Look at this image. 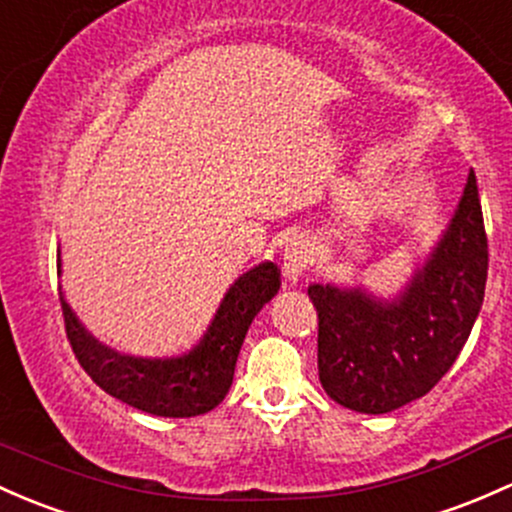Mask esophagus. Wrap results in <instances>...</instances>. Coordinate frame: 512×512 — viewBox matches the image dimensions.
<instances>
[{
	"label": "esophagus",
	"instance_id": "1",
	"mask_svg": "<svg viewBox=\"0 0 512 512\" xmlns=\"http://www.w3.org/2000/svg\"><path fill=\"white\" fill-rule=\"evenodd\" d=\"M310 258H312V251H310V244H307V239H302V236L290 239L288 244H285L283 254H280V271H283V278L290 280V283H295V280L305 273Z\"/></svg>",
	"mask_w": 512,
	"mask_h": 512
}]
</instances>
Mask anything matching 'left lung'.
Returning a JSON list of instances; mask_svg holds the SVG:
<instances>
[{
  "label": "left lung",
  "mask_w": 512,
  "mask_h": 512,
  "mask_svg": "<svg viewBox=\"0 0 512 512\" xmlns=\"http://www.w3.org/2000/svg\"><path fill=\"white\" fill-rule=\"evenodd\" d=\"M486 276L488 241L469 170L447 229L395 298L334 283L307 288L320 320L324 393L366 415L398 410L430 393L469 339Z\"/></svg>",
  "instance_id": "1"
}]
</instances>
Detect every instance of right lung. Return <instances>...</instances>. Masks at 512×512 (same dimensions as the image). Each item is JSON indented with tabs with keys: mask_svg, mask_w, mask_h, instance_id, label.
Masks as SVG:
<instances>
[{
	"mask_svg": "<svg viewBox=\"0 0 512 512\" xmlns=\"http://www.w3.org/2000/svg\"><path fill=\"white\" fill-rule=\"evenodd\" d=\"M278 288L280 271L271 261L241 273L224 293L200 342L185 354L166 359L122 354L102 344L70 310L63 293L60 305L75 356L104 393L148 415L195 417L217 408L229 393L246 332Z\"/></svg>",
	"mask_w": 512,
	"mask_h": 512,
	"instance_id": "1",
	"label": "right lung"
}]
</instances>
